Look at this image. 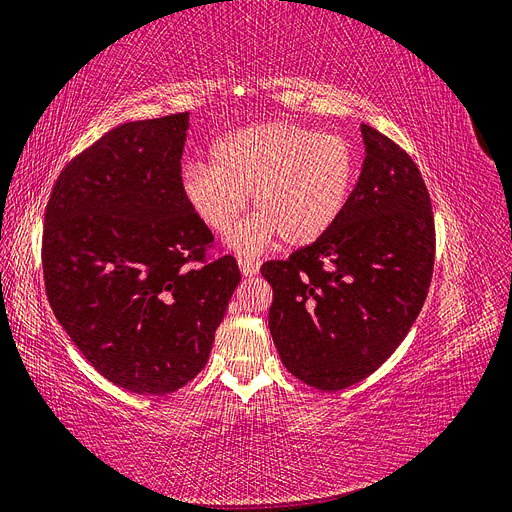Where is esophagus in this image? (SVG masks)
I'll return each instance as SVG.
<instances>
[{"instance_id": "esophagus-1", "label": "esophagus", "mask_w": 512, "mask_h": 512, "mask_svg": "<svg viewBox=\"0 0 512 512\" xmlns=\"http://www.w3.org/2000/svg\"><path fill=\"white\" fill-rule=\"evenodd\" d=\"M238 266H240V272H242V276L244 278H251V276H255L257 272H259V266L255 261H251V259H238Z\"/></svg>"}]
</instances>
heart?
I'll list each match as a JSON object with an SVG mask.
<instances>
[{
	"instance_id": "obj_1",
	"label": "heart",
	"mask_w": 512,
	"mask_h": 512,
	"mask_svg": "<svg viewBox=\"0 0 512 512\" xmlns=\"http://www.w3.org/2000/svg\"><path fill=\"white\" fill-rule=\"evenodd\" d=\"M211 166L189 164L181 194L215 234H227L251 194L255 215L230 244L253 255L276 236L293 249L323 238L344 208L358 175L354 145L293 122H266L230 132L208 151Z\"/></svg>"
}]
</instances>
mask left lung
Masks as SVG:
<instances>
[{
  "label": "left lung",
  "mask_w": 512,
  "mask_h": 512,
  "mask_svg": "<svg viewBox=\"0 0 512 512\" xmlns=\"http://www.w3.org/2000/svg\"><path fill=\"white\" fill-rule=\"evenodd\" d=\"M361 132L367 156L342 217L261 266L282 365L327 392L365 380L399 348L426 301L437 244L420 168L382 132Z\"/></svg>",
  "instance_id": "1"
}]
</instances>
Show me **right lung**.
Here are the masks:
<instances>
[{
	"instance_id": "1",
	"label": "right lung",
	"mask_w": 512,
	"mask_h": 512,
	"mask_svg": "<svg viewBox=\"0 0 512 512\" xmlns=\"http://www.w3.org/2000/svg\"><path fill=\"white\" fill-rule=\"evenodd\" d=\"M189 113L126 122L61 170L42 266L56 320L111 384L168 394L204 369L240 282L181 194Z\"/></svg>"
}]
</instances>
